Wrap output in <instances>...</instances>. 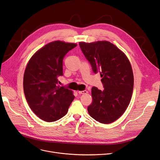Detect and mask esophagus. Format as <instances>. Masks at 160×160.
<instances>
[{
  "mask_svg": "<svg viewBox=\"0 0 160 160\" xmlns=\"http://www.w3.org/2000/svg\"><path fill=\"white\" fill-rule=\"evenodd\" d=\"M78 93H79V94H85V93H88V91H86V90H84V91H79Z\"/></svg>",
  "mask_w": 160,
  "mask_h": 160,
  "instance_id": "esophagus-1",
  "label": "esophagus"
}]
</instances>
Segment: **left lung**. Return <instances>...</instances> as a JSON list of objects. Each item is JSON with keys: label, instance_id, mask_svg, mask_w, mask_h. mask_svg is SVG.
<instances>
[{"label": "left lung", "instance_id": "left-lung-1", "mask_svg": "<svg viewBox=\"0 0 160 160\" xmlns=\"http://www.w3.org/2000/svg\"><path fill=\"white\" fill-rule=\"evenodd\" d=\"M81 49L95 73L100 71L103 91L91 89L92 103L88 108L91 118L108 124L119 119L127 109L133 89V74L125 53L107 41L79 42Z\"/></svg>", "mask_w": 160, "mask_h": 160}]
</instances>
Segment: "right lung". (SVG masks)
I'll return each mask as SVG.
<instances>
[{"label": "right lung", "instance_id": "1", "mask_svg": "<svg viewBox=\"0 0 160 160\" xmlns=\"http://www.w3.org/2000/svg\"><path fill=\"white\" fill-rule=\"evenodd\" d=\"M76 43L55 41L38 49L28 61L23 77L27 103L38 118L47 122L62 118L75 96L73 92L58 85L62 75V60Z\"/></svg>", "mask_w": 160, "mask_h": 160}]
</instances>
